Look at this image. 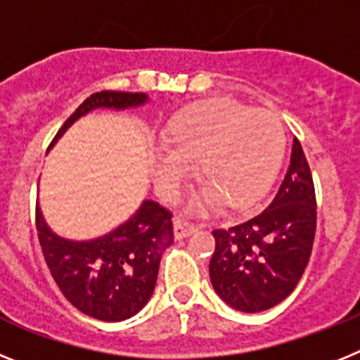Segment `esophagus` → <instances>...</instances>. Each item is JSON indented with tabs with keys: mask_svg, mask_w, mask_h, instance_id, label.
<instances>
[{
	"mask_svg": "<svg viewBox=\"0 0 360 360\" xmlns=\"http://www.w3.org/2000/svg\"><path fill=\"white\" fill-rule=\"evenodd\" d=\"M195 230H198V226H193L188 221H184L181 217L174 219V236H176V239H184V237L192 236Z\"/></svg>",
	"mask_w": 360,
	"mask_h": 360,
	"instance_id": "esophagus-1",
	"label": "esophagus"
}]
</instances>
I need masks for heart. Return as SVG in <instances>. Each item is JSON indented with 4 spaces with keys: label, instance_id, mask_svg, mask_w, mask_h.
Wrapping results in <instances>:
<instances>
[{
    "label": "heart",
    "instance_id": "b5f03b06",
    "mask_svg": "<svg viewBox=\"0 0 360 360\" xmlns=\"http://www.w3.org/2000/svg\"><path fill=\"white\" fill-rule=\"evenodd\" d=\"M165 143L155 150V188L170 198L199 159L205 184L190 208L205 212L221 201L230 210H248L270 190L286 152V128L279 114L254 110L232 99H210L177 112Z\"/></svg>",
    "mask_w": 360,
    "mask_h": 360
}]
</instances>
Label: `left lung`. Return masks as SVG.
I'll list each match as a JSON object with an SVG mask.
<instances>
[{
	"mask_svg": "<svg viewBox=\"0 0 360 360\" xmlns=\"http://www.w3.org/2000/svg\"><path fill=\"white\" fill-rule=\"evenodd\" d=\"M317 206L310 165L299 139L279 192L257 217L214 230L210 281L233 310H270L295 290L310 261Z\"/></svg>",
	"mask_w": 360,
	"mask_h": 360,
	"instance_id": "left-lung-1",
	"label": "left lung"
}]
</instances>
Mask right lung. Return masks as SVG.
Wrapping results in <instances>:
<instances>
[{
    "instance_id": "right-lung-1",
    "label": "right lung",
    "mask_w": 360,
    "mask_h": 360,
    "mask_svg": "<svg viewBox=\"0 0 360 360\" xmlns=\"http://www.w3.org/2000/svg\"><path fill=\"white\" fill-rule=\"evenodd\" d=\"M145 103L148 96L143 92L92 94L65 121L50 146L96 108L128 110ZM36 228L46 266L61 293L77 310L105 323H120L145 308L154 293L162 254L174 243L172 214L150 199L128 221L96 239L74 240L54 233L39 205Z\"/></svg>"
}]
</instances>
